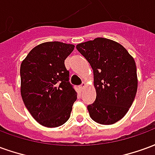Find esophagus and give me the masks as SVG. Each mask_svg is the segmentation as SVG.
Wrapping results in <instances>:
<instances>
[{
  "mask_svg": "<svg viewBox=\"0 0 155 155\" xmlns=\"http://www.w3.org/2000/svg\"><path fill=\"white\" fill-rule=\"evenodd\" d=\"M84 86H85V83H84V82H83V83H82V84H81V85L79 86V88H80V90H81V91H82V90H83V89L84 88Z\"/></svg>",
  "mask_w": 155,
  "mask_h": 155,
  "instance_id": "1",
  "label": "esophagus"
}]
</instances>
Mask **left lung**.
I'll return each instance as SVG.
<instances>
[{
    "mask_svg": "<svg viewBox=\"0 0 155 155\" xmlns=\"http://www.w3.org/2000/svg\"><path fill=\"white\" fill-rule=\"evenodd\" d=\"M76 49L94 72L96 99L88 105L90 116L101 124H113L133 104L138 88L136 64L122 45L98 37L78 44Z\"/></svg>",
    "mask_w": 155,
    "mask_h": 155,
    "instance_id": "8db88e82",
    "label": "left lung"
}]
</instances>
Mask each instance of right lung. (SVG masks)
<instances>
[{"label": "right lung", "instance_id": "right-lung-1", "mask_svg": "<svg viewBox=\"0 0 155 155\" xmlns=\"http://www.w3.org/2000/svg\"><path fill=\"white\" fill-rule=\"evenodd\" d=\"M74 45L49 41L36 45L21 64V94L32 117L40 124L54 128L71 116L77 93L69 83L64 60Z\"/></svg>", "mask_w": 155, "mask_h": 155}]
</instances>
